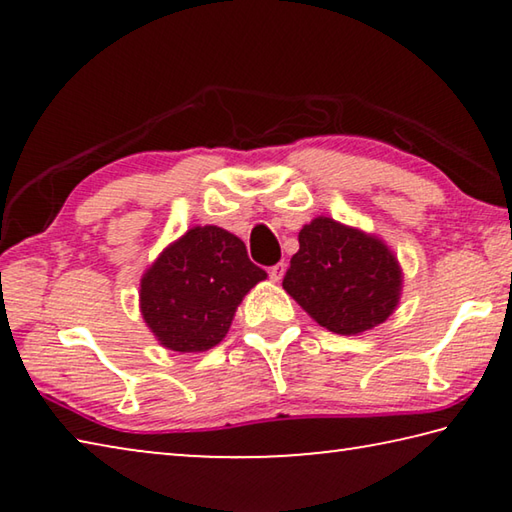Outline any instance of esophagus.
I'll list each match as a JSON object with an SVG mask.
<instances>
[{
	"label": "esophagus",
	"instance_id": "esophagus-1",
	"mask_svg": "<svg viewBox=\"0 0 512 512\" xmlns=\"http://www.w3.org/2000/svg\"><path fill=\"white\" fill-rule=\"evenodd\" d=\"M284 273H287V264H284V262L271 266V271H268V275H271L273 282H280L282 277H284Z\"/></svg>",
	"mask_w": 512,
	"mask_h": 512
}]
</instances>
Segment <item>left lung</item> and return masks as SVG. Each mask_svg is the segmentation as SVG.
I'll use <instances>...</instances> for the list:
<instances>
[{
	"instance_id": "left-lung-1",
	"label": "left lung",
	"mask_w": 512,
	"mask_h": 512,
	"mask_svg": "<svg viewBox=\"0 0 512 512\" xmlns=\"http://www.w3.org/2000/svg\"><path fill=\"white\" fill-rule=\"evenodd\" d=\"M282 287L320 327L352 336L384 323L402 291V268L384 241L316 216L298 235Z\"/></svg>"
}]
</instances>
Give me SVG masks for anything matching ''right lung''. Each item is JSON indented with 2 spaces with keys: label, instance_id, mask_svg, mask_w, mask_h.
<instances>
[{
  "label": "right lung",
  "instance_id": "obj_1",
  "mask_svg": "<svg viewBox=\"0 0 512 512\" xmlns=\"http://www.w3.org/2000/svg\"><path fill=\"white\" fill-rule=\"evenodd\" d=\"M266 280L244 241L216 225H196L173 241L140 282V311L160 345L205 352L219 345L246 293Z\"/></svg>",
  "mask_w": 512,
  "mask_h": 512
}]
</instances>
